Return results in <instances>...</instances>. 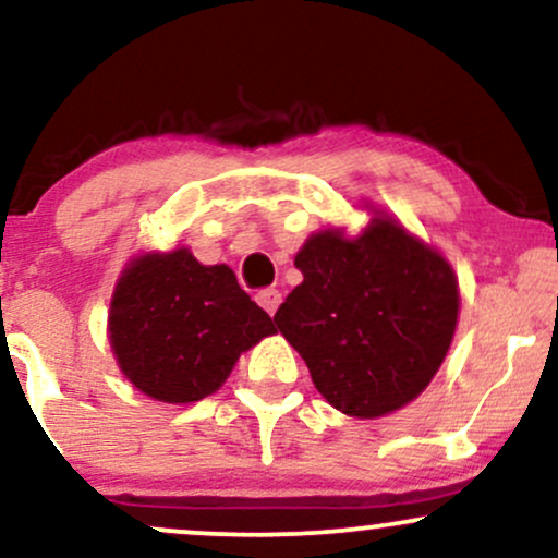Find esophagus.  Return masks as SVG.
I'll return each mask as SVG.
<instances>
[{"instance_id": "esophagus-1", "label": "esophagus", "mask_w": 558, "mask_h": 558, "mask_svg": "<svg viewBox=\"0 0 558 558\" xmlns=\"http://www.w3.org/2000/svg\"><path fill=\"white\" fill-rule=\"evenodd\" d=\"M254 299H257V304L265 308V312L270 314V317H272L275 312H278L280 301H283V296H280L278 288H265V291H257V296H254Z\"/></svg>"}]
</instances>
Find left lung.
<instances>
[{
    "instance_id": "obj_1",
    "label": "left lung",
    "mask_w": 558,
    "mask_h": 558,
    "mask_svg": "<svg viewBox=\"0 0 558 558\" xmlns=\"http://www.w3.org/2000/svg\"><path fill=\"white\" fill-rule=\"evenodd\" d=\"M304 283L275 312L332 408L379 418L418 398L458 327L449 262L387 215L366 231H319L296 254Z\"/></svg>"
}]
</instances>
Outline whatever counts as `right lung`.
<instances>
[{
  "label": "right lung",
  "instance_id": "add662e5",
  "mask_svg": "<svg viewBox=\"0 0 558 558\" xmlns=\"http://www.w3.org/2000/svg\"><path fill=\"white\" fill-rule=\"evenodd\" d=\"M272 332L231 267L199 265L190 250L132 259L111 299L119 368L147 398L173 405L213 395L239 355Z\"/></svg>",
  "mask_w": 558,
  "mask_h": 558
}]
</instances>
